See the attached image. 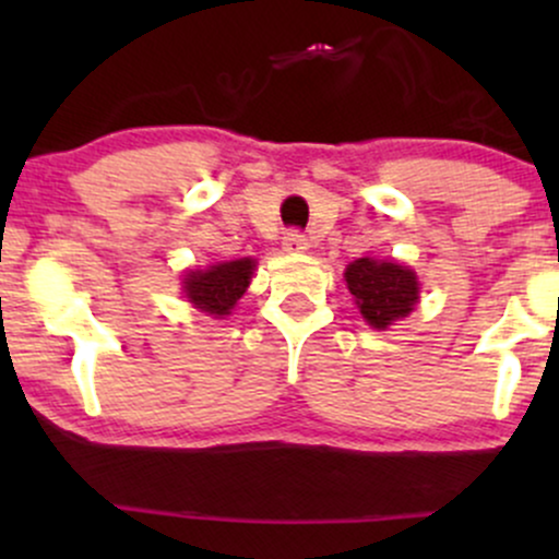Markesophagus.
<instances>
[{"label": "esophagus", "instance_id": "obj_1", "mask_svg": "<svg viewBox=\"0 0 559 559\" xmlns=\"http://www.w3.org/2000/svg\"><path fill=\"white\" fill-rule=\"evenodd\" d=\"M284 249L286 252H307V249H310V241H307V236L301 234V230H288V234L284 236Z\"/></svg>", "mask_w": 559, "mask_h": 559}]
</instances>
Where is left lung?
Returning <instances> with one entry per match:
<instances>
[{
	"label": "left lung",
	"mask_w": 559,
	"mask_h": 559,
	"mask_svg": "<svg viewBox=\"0 0 559 559\" xmlns=\"http://www.w3.org/2000/svg\"><path fill=\"white\" fill-rule=\"evenodd\" d=\"M344 278L373 329H389L394 320L407 318L418 301V278L396 262L360 258L346 267Z\"/></svg>",
	"instance_id": "obj_1"
}]
</instances>
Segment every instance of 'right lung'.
Wrapping results in <instances>:
<instances>
[{"instance_id": "right-lung-1", "label": "right lung", "mask_w": 559, "mask_h": 559, "mask_svg": "<svg viewBox=\"0 0 559 559\" xmlns=\"http://www.w3.org/2000/svg\"><path fill=\"white\" fill-rule=\"evenodd\" d=\"M254 260L243 258L234 262L207 267V271H191L183 278V292L189 301L210 316H228L236 301L247 292L252 281Z\"/></svg>"}]
</instances>
